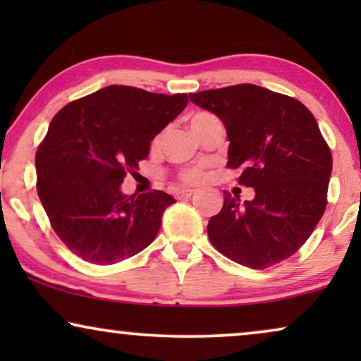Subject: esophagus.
<instances>
[{"instance_id":"34e87169","label":"esophagus","mask_w":361,"mask_h":361,"mask_svg":"<svg viewBox=\"0 0 361 361\" xmlns=\"http://www.w3.org/2000/svg\"><path fill=\"white\" fill-rule=\"evenodd\" d=\"M192 195H194V190H192V189H184V190L177 192V194H176L177 199H189V197H192Z\"/></svg>"}]
</instances>
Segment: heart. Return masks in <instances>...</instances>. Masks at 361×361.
Instances as JSON below:
<instances>
[{
  "mask_svg": "<svg viewBox=\"0 0 361 361\" xmlns=\"http://www.w3.org/2000/svg\"><path fill=\"white\" fill-rule=\"evenodd\" d=\"M210 120H215V116L210 115V113H205V111L195 113V115L190 116V128H197ZM202 177H204V172H202L200 169H189V171L182 172L180 180L184 182V184H197V182H200Z\"/></svg>",
  "mask_w": 361,
  "mask_h": 361,
  "instance_id": "obj_1",
  "label": "heart"
}]
</instances>
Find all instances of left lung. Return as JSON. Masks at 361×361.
Returning <instances> with one entry per match:
<instances>
[{
    "mask_svg": "<svg viewBox=\"0 0 361 361\" xmlns=\"http://www.w3.org/2000/svg\"><path fill=\"white\" fill-rule=\"evenodd\" d=\"M228 136L230 169L255 199L225 194L207 226L212 245L235 263L266 269L293 256L327 207L332 154L312 113L295 98L241 83L190 93Z\"/></svg>",
    "mask_w": 361,
    "mask_h": 361,
    "instance_id": "8db88e82",
    "label": "left lung"
}]
</instances>
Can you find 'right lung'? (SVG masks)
<instances>
[{"instance_id": "1", "label": "right lung", "mask_w": 361, "mask_h": 361, "mask_svg": "<svg viewBox=\"0 0 361 361\" xmlns=\"http://www.w3.org/2000/svg\"><path fill=\"white\" fill-rule=\"evenodd\" d=\"M164 95L110 85L68 103L36 152L37 195L59 238L93 264L131 258L152 243L174 199L162 190L125 195L121 182L151 141L187 106Z\"/></svg>"}]
</instances>
